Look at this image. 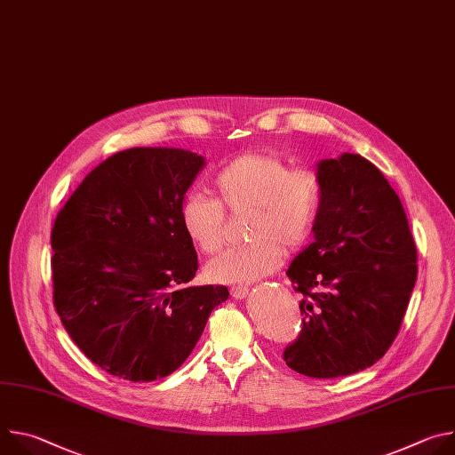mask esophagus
I'll return each instance as SVG.
<instances>
[{
	"instance_id": "esophagus-1",
	"label": "esophagus",
	"mask_w": 455,
	"mask_h": 455,
	"mask_svg": "<svg viewBox=\"0 0 455 455\" xmlns=\"http://www.w3.org/2000/svg\"><path fill=\"white\" fill-rule=\"evenodd\" d=\"M230 295L234 297V299H244L246 295H248V288L246 286H232L230 288Z\"/></svg>"
}]
</instances>
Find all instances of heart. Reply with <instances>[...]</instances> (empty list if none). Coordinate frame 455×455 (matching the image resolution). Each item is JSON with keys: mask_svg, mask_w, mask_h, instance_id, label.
<instances>
[{"mask_svg": "<svg viewBox=\"0 0 455 455\" xmlns=\"http://www.w3.org/2000/svg\"><path fill=\"white\" fill-rule=\"evenodd\" d=\"M216 200L188 194L180 205V223L188 241L204 253L225 243V213L248 214V244L234 246L207 265L212 281L250 284L279 268L288 251L302 248L320 218L323 185L307 167H291L275 153H246L214 176Z\"/></svg>", "mask_w": 455, "mask_h": 455, "instance_id": "obj_1", "label": "heart"}]
</instances>
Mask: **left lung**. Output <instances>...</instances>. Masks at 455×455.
Wrapping results in <instances>:
<instances>
[{"label": "left lung", "mask_w": 455, "mask_h": 455, "mask_svg": "<svg viewBox=\"0 0 455 455\" xmlns=\"http://www.w3.org/2000/svg\"><path fill=\"white\" fill-rule=\"evenodd\" d=\"M323 200L315 241L291 261L302 330L284 362L311 378L376 363L395 342L418 277V251L395 188L376 165L344 153L320 160Z\"/></svg>", "instance_id": "1"}]
</instances>
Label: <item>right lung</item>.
Returning a JSON list of instances; mask_svg holds the SVG:
<instances>
[{"mask_svg":"<svg viewBox=\"0 0 455 455\" xmlns=\"http://www.w3.org/2000/svg\"><path fill=\"white\" fill-rule=\"evenodd\" d=\"M205 158L133 148L97 165L52 228L53 306L79 349L129 381L174 372L227 286H188L198 255L180 205Z\"/></svg>","mask_w":455,"mask_h":455,"instance_id":"obj_1","label":"right lung"}]
</instances>
